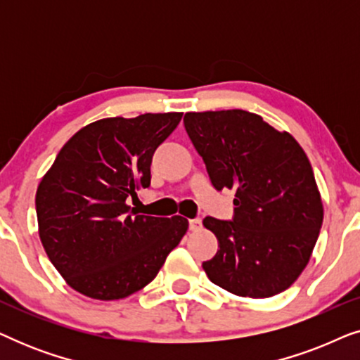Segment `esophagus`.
<instances>
[{
	"label": "esophagus",
	"mask_w": 360,
	"mask_h": 360,
	"mask_svg": "<svg viewBox=\"0 0 360 360\" xmlns=\"http://www.w3.org/2000/svg\"><path fill=\"white\" fill-rule=\"evenodd\" d=\"M201 226H203V224H201V219H198V218L190 219V229L191 231H200Z\"/></svg>",
	"instance_id": "1"
}]
</instances>
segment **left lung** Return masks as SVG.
<instances>
[{
	"label": "left lung",
	"mask_w": 360,
	"mask_h": 360,
	"mask_svg": "<svg viewBox=\"0 0 360 360\" xmlns=\"http://www.w3.org/2000/svg\"><path fill=\"white\" fill-rule=\"evenodd\" d=\"M184 124L214 188L234 191L233 221L203 219L219 248L203 262L208 278L238 297L287 290L309 262L323 224L302 146L244 110L186 112Z\"/></svg>",
	"instance_id": "obj_1"
}]
</instances>
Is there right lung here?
I'll use <instances>...</instances> for the list:
<instances>
[{
    "mask_svg": "<svg viewBox=\"0 0 360 360\" xmlns=\"http://www.w3.org/2000/svg\"><path fill=\"white\" fill-rule=\"evenodd\" d=\"M184 112L105 117L75 132L36 193L39 238L63 280L93 300L150 283L188 229L181 216L136 214L126 203L150 185L152 155Z\"/></svg>",
    "mask_w": 360,
    "mask_h": 360,
    "instance_id": "right-lung-1",
    "label": "right lung"
}]
</instances>
